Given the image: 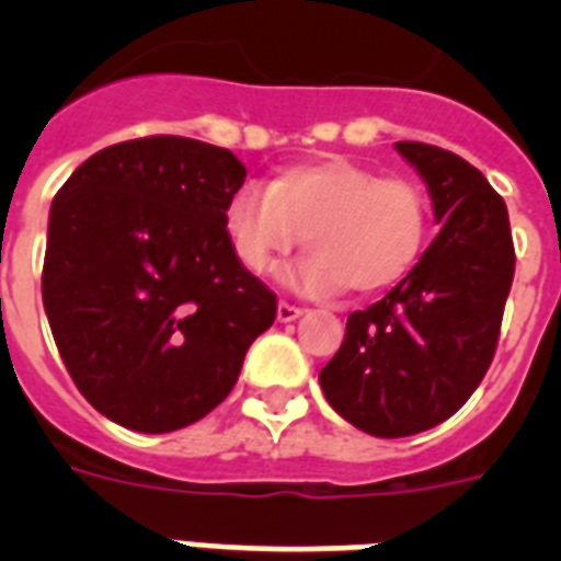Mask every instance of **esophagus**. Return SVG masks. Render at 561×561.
<instances>
[{
	"label": "esophagus",
	"mask_w": 561,
	"mask_h": 561,
	"mask_svg": "<svg viewBox=\"0 0 561 561\" xmlns=\"http://www.w3.org/2000/svg\"><path fill=\"white\" fill-rule=\"evenodd\" d=\"M276 317H279V323H294L297 317H302V308L290 306V302H285V299H282L279 308H276Z\"/></svg>",
	"instance_id": "esophagus-1"
}]
</instances>
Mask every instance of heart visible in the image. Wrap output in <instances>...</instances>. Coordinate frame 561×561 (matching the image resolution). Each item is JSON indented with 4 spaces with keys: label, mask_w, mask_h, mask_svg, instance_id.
<instances>
[{
    "label": "heart",
    "mask_w": 561,
    "mask_h": 561,
    "mask_svg": "<svg viewBox=\"0 0 561 561\" xmlns=\"http://www.w3.org/2000/svg\"><path fill=\"white\" fill-rule=\"evenodd\" d=\"M224 224L238 264L255 276L306 238L311 253L288 273L290 282L311 294L350 288L373 297L416 267L431 203L413 180L329 157L282 171L267 188H238Z\"/></svg>",
    "instance_id": "heart-1"
}]
</instances>
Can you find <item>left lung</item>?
I'll list each match as a JSON object with an SVG mask.
<instances>
[{
  "mask_svg": "<svg viewBox=\"0 0 561 561\" xmlns=\"http://www.w3.org/2000/svg\"><path fill=\"white\" fill-rule=\"evenodd\" d=\"M422 174L443 224L416 267L367 311H352L320 387L346 422L383 439L439 425L495 358L513 288L504 197L474 165L425 142H396Z\"/></svg>",
  "mask_w": 561,
  "mask_h": 561,
  "instance_id": "obj_1",
  "label": "left lung"
}]
</instances>
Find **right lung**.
Wrapping results in <instances>:
<instances>
[{"label":"right lung","mask_w":561,"mask_h":561,"mask_svg":"<svg viewBox=\"0 0 561 561\" xmlns=\"http://www.w3.org/2000/svg\"><path fill=\"white\" fill-rule=\"evenodd\" d=\"M236 153L186 136L110 145L48 211L43 306L75 387L118 425L169 434L236 387L276 294L238 264Z\"/></svg>","instance_id":"add662e5"}]
</instances>
